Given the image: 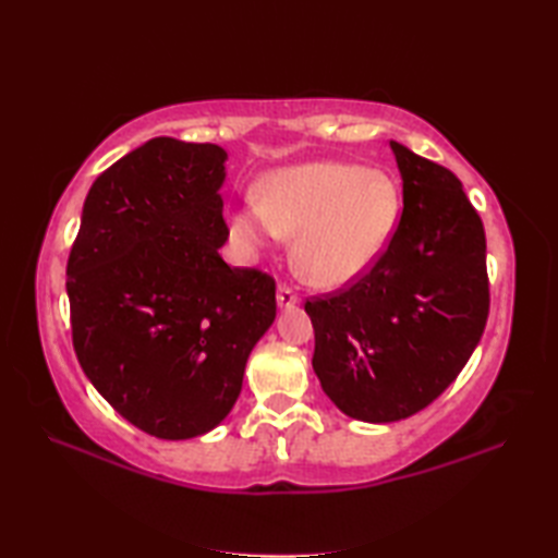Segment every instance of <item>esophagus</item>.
Instances as JSON below:
<instances>
[{
	"instance_id": "obj_1",
	"label": "esophagus",
	"mask_w": 558,
	"mask_h": 558,
	"mask_svg": "<svg viewBox=\"0 0 558 558\" xmlns=\"http://www.w3.org/2000/svg\"><path fill=\"white\" fill-rule=\"evenodd\" d=\"M300 302V294L294 292L290 286H280L278 288V304L280 306H292V304H298Z\"/></svg>"
}]
</instances>
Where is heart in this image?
<instances>
[{
	"label": "heart",
	"mask_w": 558,
	"mask_h": 558,
	"mask_svg": "<svg viewBox=\"0 0 558 558\" xmlns=\"http://www.w3.org/2000/svg\"><path fill=\"white\" fill-rule=\"evenodd\" d=\"M400 216V192L381 172L352 162H306L268 172L258 204L232 216V232L248 248L294 236L292 264L318 288L357 280L381 256Z\"/></svg>",
	"instance_id": "obj_1"
}]
</instances>
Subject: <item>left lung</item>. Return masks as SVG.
Wrapping results in <instances>:
<instances>
[{"mask_svg":"<svg viewBox=\"0 0 558 558\" xmlns=\"http://www.w3.org/2000/svg\"><path fill=\"white\" fill-rule=\"evenodd\" d=\"M402 213L386 252L348 288L310 298L314 372L352 420L386 424L456 381L489 316L487 240L458 177L390 141Z\"/></svg>","mask_w":558,"mask_h":558,"instance_id":"left-lung-1","label":"left lung"}]
</instances>
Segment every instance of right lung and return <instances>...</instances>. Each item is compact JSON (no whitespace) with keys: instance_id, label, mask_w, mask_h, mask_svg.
I'll return each instance as SVG.
<instances>
[{"instance_id":"1","label":"right lung","mask_w":558,"mask_h":558,"mask_svg":"<svg viewBox=\"0 0 558 558\" xmlns=\"http://www.w3.org/2000/svg\"><path fill=\"white\" fill-rule=\"evenodd\" d=\"M225 158L170 136L126 153L93 182L66 260L83 374L126 422L170 441L228 417L276 318V280L218 254Z\"/></svg>"}]
</instances>
